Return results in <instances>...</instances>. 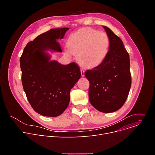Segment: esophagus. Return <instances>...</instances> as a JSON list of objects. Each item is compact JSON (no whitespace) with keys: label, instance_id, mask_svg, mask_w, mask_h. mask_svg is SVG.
<instances>
[{"label":"esophagus","instance_id":"obj_1","mask_svg":"<svg viewBox=\"0 0 155 155\" xmlns=\"http://www.w3.org/2000/svg\"><path fill=\"white\" fill-rule=\"evenodd\" d=\"M80 71H81V76H82V77H84V69H81Z\"/></svg>","mask_w":155,"mask_h":155}]
</instances>
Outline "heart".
<instances>
[{"instance_id": "1", "label": "heart", "mask_w": 155, "mask_h": 155, "mask_svg": "<svg viewBox=\"0 0 155 155\" xmlns=\"http://www.w3.org/2000/svg\"><path fill=\"white\" fill-rule=\"evenodd\" d=\"M110 38L103 32L91 28L80 29L69 36L67 47L69 53L77 55L78 62L83 66L92 68L101 64L108 55Z\"/></svg>"}]
</instances>
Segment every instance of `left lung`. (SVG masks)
<instances>
[{
    "label": "left lung",
    "mask_w": 155,
    "mask_h": 155,
    "mask_svg": "<svg viewBox=\"0 0 155 155\" xmlns=\"http://www.w3.org/2000/svg\"><path fill=\"white\" fill-rule=\"evenodd\" d=\"M110 49L105 60L97 67L87 70L89 100L98 111L112 113L124 105L131 86L129 56L121 39L106 26Z\"/></svg>",
    "instance_id": "8db88e82"
}]
</instances>
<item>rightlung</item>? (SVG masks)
<instances>
[{"instance_id": "right-lung-1", "label": "right lung", "mask_w": 155, "mask_h": 155, "mask_svg": "<svg viewBox=\"0 0 155 155\" xmlns=\"http://www.w3.org/2000/svg\"><path fill=\"white\" fill-rule=\"evenodd\" d=\"M69 28L51 29L29 42L20 58L23 89L31 105L38 114L61 115L70 102V91L81 77L75 62L62 65L51 61L47 51L62 52L58 40Z\"/></svg>"}]
</instances>
